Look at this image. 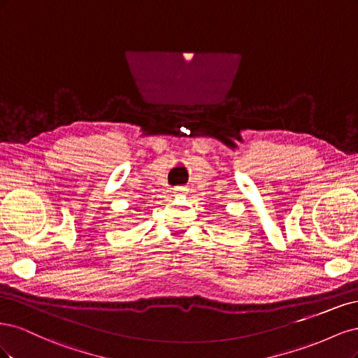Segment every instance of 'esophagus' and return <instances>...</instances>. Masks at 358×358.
I'll return each mask as SVG.
<instances>
[{"label":"esophagus","instance_id":"obj_1","mask_svg":"<svg viewBox=\"0 0 358 358\" xmlns=\"http://www.w3.org/2000/svg\"><path fill=\"white\" fill-rule=\"evenodd\" d=\"M187 188L185 187H176L175 189H173V194H175V196H183V194H187Z\"/></svg>","mask_w":358,"mask_h":358}]
</instances>
